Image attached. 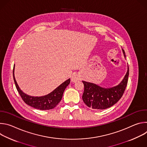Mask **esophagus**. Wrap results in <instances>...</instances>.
Masks as SVG:
<instances>
[{
  "label": "esophagus",
  "mask_w": 147,
  "mask_h": 147,
  "mask_svg": "<svg viewBox=\"0 0 147 147\" xmlns=\"http://www.w3.org/2000/svg\"><path fill=\"white\" fill-rule=\"evenodd\" d=\"M80 80V78L78 77V76L77 75V74H74V75H73V76H72V77H71V80H72V81H73V82H76L77 80Z\"/></svg>",
  "instance_id": "1"
}]
</instances>
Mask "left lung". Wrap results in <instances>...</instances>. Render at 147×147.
I'll return each instance as SVG.
<instances>
[{
    "mask_svg": "<svg viewBox=\"0 0 147 147\" xmlns=\"http://www.w3.org/2000/svg\"><path fill=\"white\" fill-rule=\"evenodd\" d=\"M124 56V51L122 49ZM129 75V68L124 78L119 85L105 88L95 84L82 81L84 86V91L82 94V100L86 105L94 109H105L111 107L121 98L127 86Z\"/></svg>",
    "mask_w": 147,
    "mask_h": 147,
    "instance_id": "1",
    "label": "left lung"
}]
</instances>
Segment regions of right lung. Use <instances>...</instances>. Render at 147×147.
Instances as JSON below:
<instances>
[{"label": "right lung", "mask_w": 147, "mask_h": 147, "mask_svg": "<svg viewBox=\"0 0 147 147\" xmlns=\"http://www.w3.org/2000/svg\"><path fill=\"white\" fill-rule=\"evenodd\" d=\"M14 66L13 68V79L16 88L24 102L29 106L39 110H49L53 109L61 100L63 94L70 82V79H68L63 82L58 87L49 94L42 96H32L24 93L19 88L14 77Z\"/></svg>", "instance_id": "obj_1"}]
</instances>
